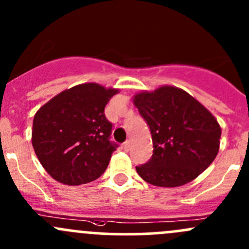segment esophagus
Wrapping results in <instances>:
<instances>
[{
  "label": "esophagus",
  "instance_id": "obj_1",
  "mask_svg": "<svg viewBox=\"0 0 249 249\" xmlns=\"http://www.w3.org/2000/svg\"><path fill=\"white\" fill-rule=\"evenodd\" d=\"M130 145H131V144H130V141L129 140L125 141V142L123 143V148H124V150H126V152L130 149Z\"/></svg>",
  "mask_w": 249,
  "mask_h": 249
}]
</instances>
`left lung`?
<instances>
[{
  "label": "left lung",
  "mask_w": 249,
  "mask_h": 249,
  "mask_svg": "<svg viewBox=\"0 0 249 249\" xmlns=\"http://www.w3.org/2000/svg\"><path fill=\"white\" fill-rule=\"evenodd\" d=\"M147 122L153 155L136 166L142 179L157 187H180L205 171L219 150L222 129L196 99L179 88L162 85L134 96Z\"/></svg>",
  "instance_id": "1"
}]
</instances>
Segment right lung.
<instances>
[{
    "mask_svg": "<svg viewBox=\"0 0 249 249\" xmlns=\"http://www.w3.org/2000/svg\"><path fill=\"white\" fill-rule=\"evenodd\" d=\"M119 90L84 83L64 90L34 118L32 145L44 170L57 182L79 185L106 171L117 148L105 107Z\"/></svg>",
    "mask_w": 249,
    "mask_h": 249,
    "instance_id": "add662e5",
    "label": "right lung"
}]
</instances>
